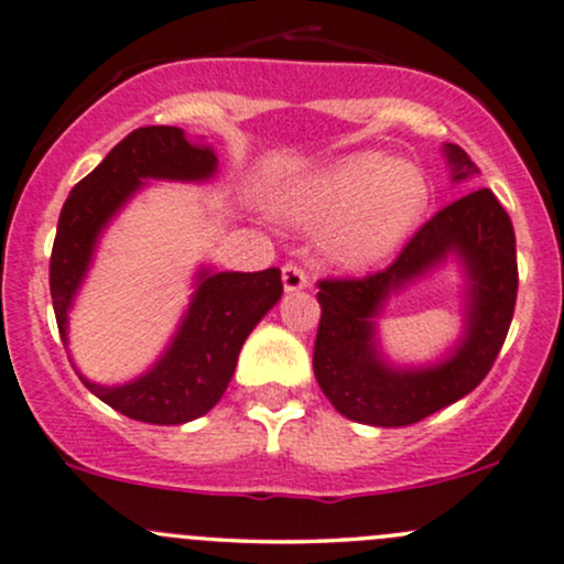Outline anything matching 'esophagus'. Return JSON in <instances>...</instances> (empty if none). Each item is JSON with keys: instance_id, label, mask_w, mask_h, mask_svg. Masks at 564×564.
<instances>
[{"instance_id": "34e87169", "label": "esophagus", "mask_w": 564, "mask_h": 564, "mask_svg": "<svg viewBox=\"0 0 564 564\" xmlns=\"http://www.w3.org/2000/svg\"><path fill=\"white\" fill-rule=\"evenodd\" d=\"M281 278H283V289L286 291H302L310 286L307 273H304L302 268H296V264H283Z\"/></svg>"}]
</instances>
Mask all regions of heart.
<instances>
[{
  "label": "heart",
  "instance_id": "obj_1",
  "mask_svg": "<svg viewBox=\"0 0 564 564\" xmlns=\"http://www.w3.org/2000/svg\"><path fill=\"white\" fill-rule=\"evenodd\" d=\"M430 183L411 161L364 151L294 185L281 212L300 228H328V254L347 268L392 257L422 223Z\"/></svg>",
  "mask_w": 564,
  "mask_h": 564
}]
</instances>
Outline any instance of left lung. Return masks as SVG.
<instances>
[{"instance_id": "8db88e82", "label": "left lung", "mask_w": 564, "mask_h": 564, "mask_svg": "<svg viewBox=\"0 0 564 564\" xmlns=\"http://www.w3.org/2000/svg\"><path fill=\"white\" fill-rule=\"evenodd\" d=\"M453 183L480 174L453 142L443 145ZM448 259L465 273V332L443 361L394 367L378 345L376 318L392 293ZM313 368L341 416L371 426H408L456 403L488 377L517 302L514 228L488 187L440 209L381 273L321 281Z\"/></svg>"}]
</instances>
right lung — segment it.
<instances>
[{
	"label": "right lung",
	"mask_w": 564,
	"mask_h": 564,
	"mask_svg": "<svg viewBox=\"0 0 564 564\" xmlns=\"http://www.w3.org/2000/svg\"><path fill=\"white\" fill-rule=\"evenodd\" d=\"M215 174L217 153L209 145L187 140L180 127H140L74 185L57 219L50 257V294L63 345H68V313L93 268L102 230L127 200L148 180L206 183ZM281 294L278 268L260 273L200 268L177 332L145 373L113 387L76 373L102 403L134 422L161 426L193 422L209 413L228 390L246 336L275 307Z\"/></svg>",
	"instance_id": "add662e5"
}]
</instances>
